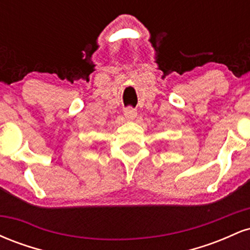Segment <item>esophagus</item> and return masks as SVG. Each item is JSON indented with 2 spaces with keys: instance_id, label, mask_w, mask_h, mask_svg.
<instances>
[{
  "instance_id": "1",
  "label": "esophagus",
  "mask_w": 250,
  "mask_h": 250,
  "mask_svg": "<svg viewBox=\"0 0 250 250\" xmlns=\"http://www.w3.org/2000/svg\"><path fill=\"white\" fill-rule=\"evenodd\" d=\"M136 111H135L133 108H127L125 110V117L127 121H133L135 117H136Z\"/></svg>"
}]
</instances>
